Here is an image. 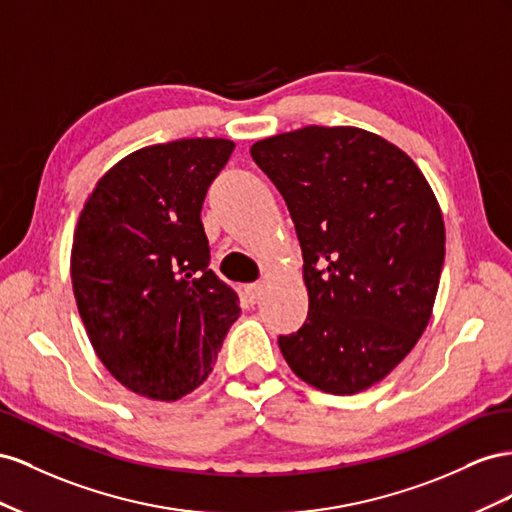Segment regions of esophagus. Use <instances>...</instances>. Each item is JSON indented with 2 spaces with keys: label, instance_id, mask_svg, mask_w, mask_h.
<instances>
[{
  "label": "esophagus",
  "instance_id": "obj_1",
  "mask_svg": "<svg viewBox=\"0 0 512 512\" xmlns=\"http://www.w3.org/2000/svg\"><path fill=\"white\" fill-rule=\"evenodd\" d=\"M261 291H264V283H251V285L244 287V294L248 296V300H251V302L259 300Z\"/></svg>",
  "mask_w": 512,
  "mask_h": 512
}]
</instances>
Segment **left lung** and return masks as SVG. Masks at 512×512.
Here are the masks:
<instances>
[{"instance_id":"8db88e82","label":"left lung","mask_w":512,"mask_h":512,"mask_svg":"<svg viewBox=\"0 0 512 512\" xmlns=\"http://www.w3.org/2000/svg\"><path fill=\"white\" fill-rule=\"evenodd\" d=\"M302 248L304 326L279 339L289 369L330 394L375 386L429 326L444 216L418 165L356 126H304L253 143Z\"/></svg>"}]
</instances>
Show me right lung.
Listing matches in <instances>:
<instances>
[{
  "instance_id": "obj_1",
  "label": "right lung",
  "mask_w": 512,
  "mask_h": 512,
  "mask_svg": "<svg viewBox=\"0 0 512 512\" xmlns=\"http://www.w3.org/2000/svg\"><path fill=\"white\" fill-rule=\"evenodd\" d=\"M233 148L214 137L148 145L102 175L79 214V315L100 362L145 399L178 401L206 382L240 317L236 291L210 270L201 225Z\"/></svg>"
}]
</instances>
